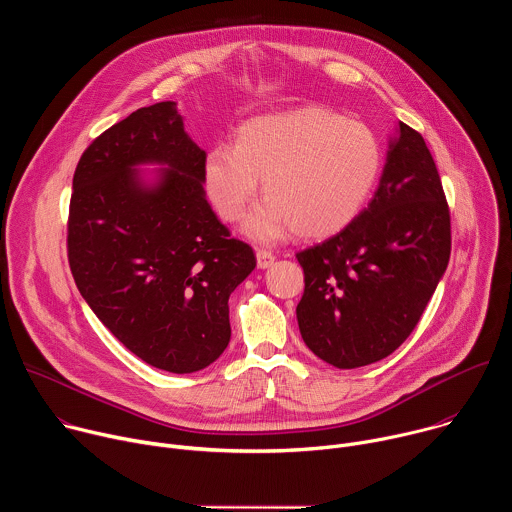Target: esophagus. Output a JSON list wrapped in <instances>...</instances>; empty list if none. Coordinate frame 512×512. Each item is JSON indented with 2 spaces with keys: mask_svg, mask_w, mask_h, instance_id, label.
<instances>
[{
  "mask_svg": "<svg viewBox=\"0 0 512 512\" xmlns=\"http://www.w3.org/2000/svg\"><path fill=\"white\" fill-rule=\"evenodd\" d=\"M273 261H275V255H273L271 251H267V249H257V267H259V269L271 267Z\"/></svg>",
  "mask_w": 512,
  "mask_h": 512,
  "instance_id": "esophagus-1",
  "label": "esophagus"
}]
</instances>
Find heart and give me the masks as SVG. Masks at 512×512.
<instances>
[{"label": "heart", "instance_id": "b5f03b06", "mask_svg": "<svg viewBox=\"0 0 512 512\" xmlns=\"http://www.w3.org/2000/svg\"><path fill=\"white\" fill-rule=\"evenodd\" d=\"M383 168L377 133L362 121L304 107L251 117L235 141L208 150L204 188L225 223H239L259 180L267 202L245 223L261 243L294 231L302 239L338 235L367 206Z\"/></svg>", "mask_w": 512, "mask_h": 512}]
</instances>
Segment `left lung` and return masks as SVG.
<instances>
[{
  "mask_svg": "<svg viewBox=\"0 0 512 512\" xmlns=\"http://www.w3.org/2000/svg\"><path fill=\"white\" fill-rule=\"evenodd\" d=\"M450 251L440 174L421 133L399 121L369 208L296 255L306 281L296 308L306 346L336 369L389 356L417 326Z\"/></svg>",
  "mask_w": 512,
  "mask_h": 512,
  "instance_id": "obj_1",
  "label": "left lung"
}]
</instances>
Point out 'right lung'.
Listing matches in <instances>:
<instances>
[{
	"label": "right lung",
	"instance_id": "add662e5",
	"mask_svg": "<svg viewBox=\"0 0 512 512\" xmlns=\"http://www.w3.org/2000/svg\"><path fill=\"white\" fill-rule=\"evenodd\" d=\"M204 158L164 101L103 131L72 178L66 249L81 296L125 348L176 375L225 352L229 296L257 265L204 196ZM139 163L165 166L154 185Z\"/></svg>",
	"mask_w": 512,
	"mask_h": 512
}]
</instances>
